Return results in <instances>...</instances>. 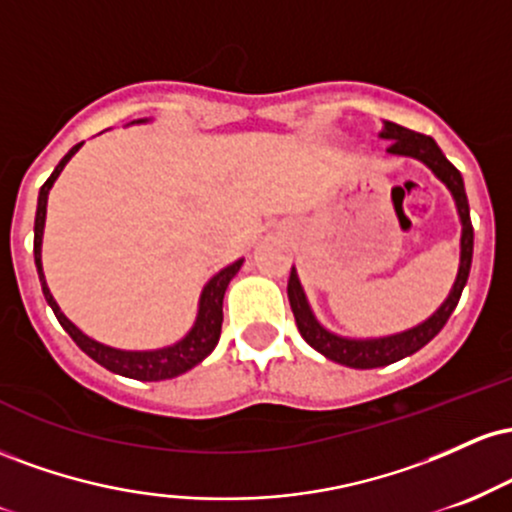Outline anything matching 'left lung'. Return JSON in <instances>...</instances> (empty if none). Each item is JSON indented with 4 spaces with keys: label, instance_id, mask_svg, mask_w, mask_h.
<instances>
[{
    "label": "left lung",
    "instance_id": "8db88e82",
    "mask_svg": "<svg viewBox=\"0 0 512 512\" xmlns=\"http://www.w3.org/2000/svg\"><path fill=\"white\" fill-rule=\"evenodd\" d=\"M380 137L390 139V146L387 151L397 156H411L424 161L433 173L438 175L440 180L448 185V190L455 197L457 211H460L462 221V240H460V272H457L455 286H452L450 296L445 298V303L428 317L426 322H421L414 330H407L402 334H392V337L383 339H344L337 337V334L327 332L320 322L315 320L313 310H310L308 301H305V293L301 289V281H298L296 269H291L289 276V303L293 310V317H296V325L301 337L313 346L315 351H320L322 356H327L334 363H342V366L349 368H380L390 366V363L399 361V358L416 354L419 349L431 342L436 334L443 330L445 322L450 320L452 310L460 303L462 289L469 279V269H472V250H474V228L472 219H469V202L467 192H464V182L460 170H457L448 158L443 156V151L438 149V144L433 142L431 137L419 132H411L407 127H399L395 122H385Z\"/></svg>",
    "mask_w": 512,
    "mask_h": 512
}]
</instances>
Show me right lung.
<instances>
[{
	"label": "right lung",
	"mask_w": 512,
	"mask_h": 512,
	"mask_svg": "<svg viewBox=\"0 0 512 512\" xmlns=\"http://www.w3.org/2000/svg\"><path fill=\"white\" fill-rule=\"evenodd\" d=\"M84 144V142H81ZM81 144H76L69 149V154L57 163V168L52 170V175L45 180V185L40 187L38 195V211H35V228H33V255H35V267H38V276L40 284H43V293L45 301L50 303L52 313H55L60 325L64 327V332L74 339L76 346L84 351L86 356H91L93 361L101 363L103 368L113 370L117 375H125V378H134V380H168L175 378V375L187 373L190 368H195L197 363H202L214 346L219 344L221 337V322H223V293H226L228 284H231L233 276L238 274L240 264L243 260L228 264L226 269H221L214 279L204 286L202 298H199V313H197V322L192 327L190 334L185 339H180L178 344L166 346V349H156V351H120L113 349V346H105L96 339L86 337L79 327H74L72 322L64 317L60 310V305L55 303L52 293L45 284V274H43V262H40V245H43V226H45V209H48V192L52 187V182L57 180V175L62 173V168L67 166V161L72 158L76 151L81 149Z\"/></svg>",
	"instance_id": "add662e5"
}]
</instances>
